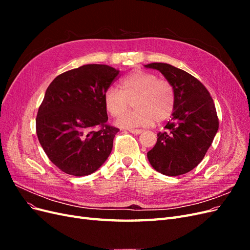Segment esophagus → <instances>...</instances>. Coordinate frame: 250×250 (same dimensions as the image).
Instances as JSON below:
<instances>
[{
    "label": "esophagus",
    "instance_id": "obj_1",
    "mask_svg": "<svg viewBox=\"0 0 250 250\" xmlns=\"http://www.w3.org/2000/svg\"><path fill=\"white\" fill-rule=\"evenodd\" d=\"M128 131H129L130 133H133V134H137V135L143 132V130H142V129H129V130H128Z\"/></svg>",
    "mask_w": 250,
    "mask_h": 250
}]
</instances>
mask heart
<instances>
[{
    "instance_id": "heart-1",
    "label": "heart",
    "mask_w": 250,
    "mask_h": 250,
    "mask_svg": "<svg viewBox=\"0 0 250 250\" xmlns=\"http://www.w3.org/2000/svg\"><path fill=\"white\" fill-rule=\"evenodd\" d=\"M120 87L121 90L109 87L103 96L104 106L110 115H121L117 120L120 127L135 128L148 126L153 121L163 122L175 108L173 85L168 80L157 79L152 73L133 71L121 80ZM131 101L135 109L124 114Z\"/></svg>"
}]
</instances>
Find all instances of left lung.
Masks as SVG:
<instances>
[{
	"label": "left lung",
	"instance_id": "8db88e82",
	"mask_svg": "<svg viewBox=\"0 0 250 250\" xmlns=\"http://www.w3.org/2000/svg\"><path fill=\"white\" fill-rule=\"evenodd\" d=\"M145 67L161 72L175 90L167 131L157 133L148 161L164 175L178 176L197 167L211 145L219 128L215 104L206 86L186 71L163 62Z\"/></svg>",
	"mask_w": 250,
	"mask_h": 250
}]
</instances>
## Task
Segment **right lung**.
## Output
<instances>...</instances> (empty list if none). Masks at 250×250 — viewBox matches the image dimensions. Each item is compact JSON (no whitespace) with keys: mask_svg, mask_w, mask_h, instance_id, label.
<instances>
[{"mask_svg":"<svg viewBox=\"0 0 250 250\" xmlns=\"http://www.w3.org/2000/svg\"><path fill=\"white\" fill-rule=\"evenodd\" d=\"M119 73L106 64H84L60 74L48 86L36 133L49 160L62 172L86 176L108 158L119 129L106 124L103 96Z\"/></svg>","mask_w":250,"mask_h":250,"instance_id":"obj_1","label":"right lung"}]
</instances>
